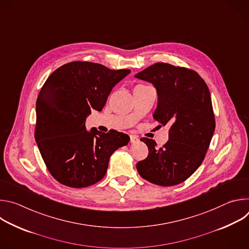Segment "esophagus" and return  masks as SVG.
Masks as SVG:
<instances>
[{
    "instance_id": "obj_1",
    "label": "esophagus",
    "mask_w": 249,
    "mask_h": 249,
    "mask_svg": "<svg viewBox=\"0 0 249 249\" xmlns=\"http://www.w3.org/2000/svg\"><path fill=\"white\" fill-rule=\"evenodd\" d=\"M138 141H139L138 136H136V135H131L130 136V143H137Z\"/></svg>"
}]
</instances>
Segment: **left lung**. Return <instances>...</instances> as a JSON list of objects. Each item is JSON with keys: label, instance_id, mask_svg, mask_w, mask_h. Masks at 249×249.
<instances>
[{"label": "left lung", "instance_id": "left-lung-1", "mask_svg": "<svg viewBox=\"0 0 249 249\" xmlns=\"http://www.w3.org/2000/svg\"><path fill=\"white\" fill-rule=\"evenodd\" d=\"M151 83L158 94L153 115L160 127L170 126L163 148L148 138V158L137 163L144 179L160 186L185 181L201 165L215 132V116L209 89L192 70L156 63L135 75Z\"/></svg>", "mask_w": 249, "mask_h": 249}]
</instances>
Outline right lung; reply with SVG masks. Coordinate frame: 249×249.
<instances>
[{"mask_svg": "<svg viewBox=\"0 0 249 249\" xmlns=\"http://www.w3.org/2000/svg\"><path fill=\"white\" fill-rule=\"evenodd\" d=\"M130 70L90 62L66 64L49 76L36 100L35 141L54 178L73 188L103 178L111 155L130 138L117 131L86 128L91 109L101 111L112 89Z\"/></svg>", "mask_w": 249, "mask_h": 249, "instance_id": "add662e5", "label": "right lung"}]
</instances>
